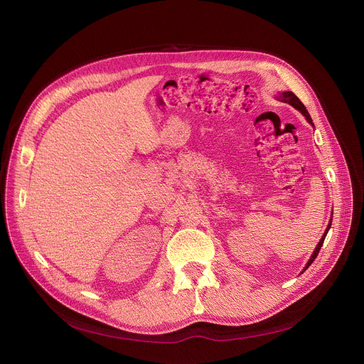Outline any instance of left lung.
<instances>
[{
    "label": "left lung",
    "instance_id": "obj_1",
    "mask_svg": "<svg viewBox=\"0 0 364 364\" xmlns=\"http://www.w3.org/2000/svg\"><path fill=\"white\" fill-rule=\"evenodd\" d=\"M278 100H281V102H284V103H289L291 107H294L296 111H299L304 117H305V119L308 121V124H311L314 127V124H313V119H311V117H309V114H308V111L305 109V107L302 105V102L295 96V93H292V92H278L277 93V96H275ZM330 220H333V216H331V219ZM330 228H331V222L328 223V226H327V229H326V232L323 233V236H321V239H320V242H318V245L316 246V249H314V252H313V255H311V257H309V261L306 262V265H305V268H304V271H306L308 269V267L314 262V259L317 257V255H318V252H320V249H321V246H323V243H324V239H326V236H327V233H328V230H330ZM302 271V272H304ZM301 272V274H302Z\"/></svg>",
    "mask_w": 364,
    "mask_h": 364
}]
</instances>
